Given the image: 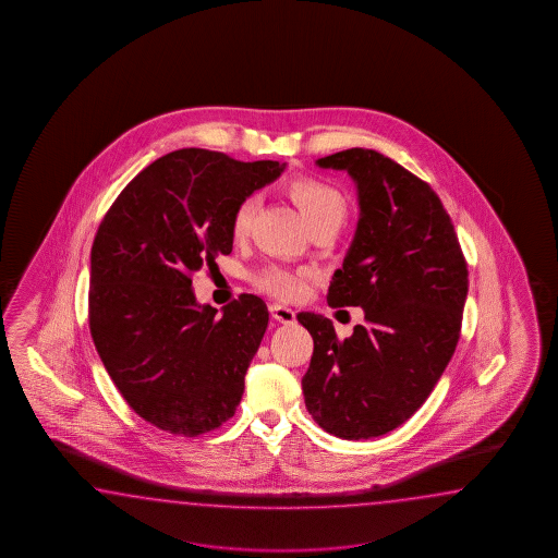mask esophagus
<instances>
[{"mask_svg": "<svg viewBox=\"0 0 558 558\" xmlns=\"http://www.w3.org/2000/svg\"><path fill=\"white\" fill-rule=\"evenodd\" d=\"M269 311H271V317H274L275 320H279V323H283V325H289V323L295 320V311L284 307L281 303L269 305Z\"/></svg>", "mask_w": 558, "mask_h": 558, "instance_id": "esophagus-1", "label": "esophagus"}]
</instances>
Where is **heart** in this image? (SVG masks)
Segmentation results:
<instances>
[{
  "mask_svg": "<svg viewBox=\"0 0 558 558\" xmlns=\"http://www.w3.org/2000/svg\"><path fill=\"white\" fill-rule=\"evenodd\" d=\"M291 199L296 203L308 227L343 226L347 217V199L343 193L329 181L317 178H296L287 183ZM255 214V199L247 197L239 203L231 217V233L235 238H245L250 231L251 219ZM255 284L271 295L293 299L305 287V274L291 271L284 267H267L253 277Z\"/></svg>",
  "mask_w": 558,
  "mask_h": 558,
  "instance_id": "b5f03b06",
  "label": "heart"
}]
</instances>
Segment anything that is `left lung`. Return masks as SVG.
Listing matches in <instances>:
<instances>
[{
  "mask_svg": "<svg viewBox=\"0 0 558 558\" xmlns=\"http://www.w3.org/2000/svg\"><path fill=\"white\" fill-rule=\"evenodd\" d=\"M315 163L347 171L355 183V238L327 301L363 308L367 325L339 341L327 317L296 315L315 344L303 395L327 433L373 439L415 415L449 365L469 271L451 217L425 181L363 147Z\"/></svg>",
  "mask_w": 558,
  "mask_h": 558,
  "instance_id": "1",
  "label": "left lung"
}]
</instances>
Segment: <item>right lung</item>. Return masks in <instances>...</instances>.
<instances>
[{
  "label": "right lung",
  "mask_w": 558,
  "mask_h": 558,
  "mask_svg": "<svg viewBox=\"0 0 558 558\" xmlns=\"http://www.w3.org/2000/svg\"><path fill=\"white\" fill-rule=\"evenodd\" d=\"M284 171L209 149H179L131 179L92 247L89 329L119 392L137 415L197 437L235 415L245 373L269 323L263 299L217 313L191 275L233 251L231 217Z\"/></svg>",
  "instance_id": "right-lung-1"
}]
</instances>
